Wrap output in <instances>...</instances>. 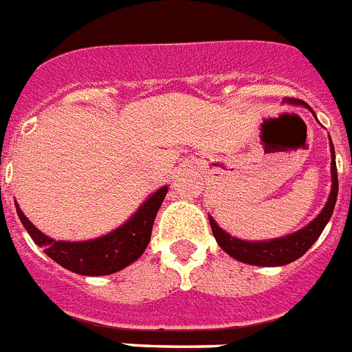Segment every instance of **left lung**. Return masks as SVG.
Wrapping results in <instances>:
<instances>
[{
  "label": "left lung",
  "mask_w": 352,
  "mask_h": 352,
  "mask_svg": "<svg viewBox=\"0 0 352 352\" xmlns=\"http://www.w3.org/2000/svg\"><path fill=\"white\" fill-rule=\"evenodd\" d=\"M289 99V98H288ZM292 103L297 104H307L301 99H289ZM331 151H332V162H331V171H332V190L327 201L325 208L321 210L318 218L314 219L312 223H308L305 229L297 230L294 234L284 236L278 240H270V241H243L238 238H232L227 234L223 229H219L218 223L210 219L212 232L214 238L219 243V248L223 249L225 253L230 254L232 258L245 262V264L253 265H284L294 262V260L301 258L302 254L307 253L308 249L312 248L314 241L318 240L319 234L325 229L327 221L331 219L334 205H336L338 197V170H336V158H334V147L331 142Z\"/></svg>",
  "instance_id": "1"
}]
</instances>
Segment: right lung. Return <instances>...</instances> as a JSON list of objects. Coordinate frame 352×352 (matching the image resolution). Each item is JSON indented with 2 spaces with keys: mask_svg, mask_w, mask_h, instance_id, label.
Segmentation results:
<instances>
[{
  "mask_svg": "<svg viewBox=\"0 0 352 352\" xmlns=\"http://www.w3.org/2000/svg\"><path fill=\"white\" fill-rule=\"evenodd\" d=\"M168 188L162 186L158 192L149 197L144 205L138 208L133 218L120 229L112 230L111 234L88 241H57L51 240L50 236L42 234L29 219L23 216L20 206H16L18 218L31 234L34 243L44 248V253L53 258L57 264L79 273V275H111L125 265L133 264L146 251L147 243L151 240V230L157 212L164 201Z\"/></svg>",
  "mask_w": 352,
  "mask_h": 352,
  "instance_id": "add662e5",
  "label": "right lung"
}]
</instances>
